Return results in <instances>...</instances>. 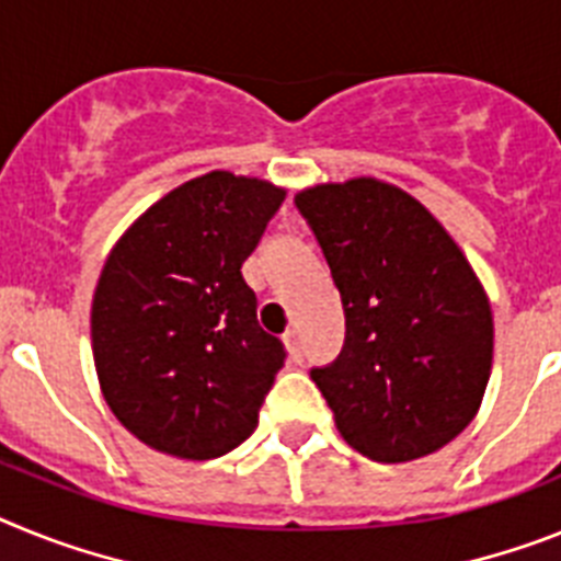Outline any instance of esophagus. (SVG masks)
<instances>
[{
  "instance_id": "obj_1",
  "label": "esophagus",
  "mask_w": 561,
  "mask_h": 561,
  "mask_svg": "<svg viewBox=\"0 0 561 561\" xmlns=\"http://www.w3.org/2000/svg\"><path fill=\"white\" fill-rule=\"evenodd\" d=\"M282 339H285V347H287V353H290V358H294L296 364L301 362V358H305V353H301V341H299V330H287L285 335H282Z\"/></svg>"
}]
</instances>
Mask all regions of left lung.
I'll list each match as a JSON object with an SVG mask.
<instances>
[{
    "label": "left lung",
    "mask_w": 561,
    "mask_h": 561,
    "mask_svg": "<svg viewBox=\"0 0 561 561\" xmlns=\"http://www.w3.org/2000/svg\"><path fill=\"white\" fill-rule=\"evenodd\" d=\"M344 308V347L310 378L341 437L375 462L443 449L474 421L494 355L483 285L449 231L375 178L296 194Z\"/></svg>",
    "instance_id": "1"
}]
</instances>
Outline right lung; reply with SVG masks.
Returning <instances> with one entry per match:
<instances>
[{"instance_id": "add662e5", "label": "right lung", "mask_w": 561, "mask_h": 561, "mask_svg": "<svg viewBox=\"0 0 561 561\" xmlns=\"http://www.w3.org/2000/svg\"><path fill=\"white\" fill-rule=\"evenodd\" d=\"M282 199L267 180L208 172L146 208L106 256L92 358L112 415L146 446L211 460L260 423L285 347L260 328L242 262Z\"/></svg>"}]
</instances>
